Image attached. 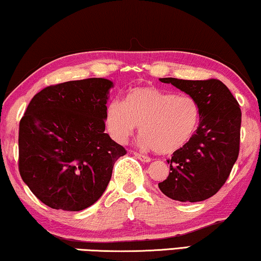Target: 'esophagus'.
I'll return each mask as SVG.
<instances>
[{"instance_id": "34e87169", "label": "esophagus", "mask_w": 261, "mask_h": 261, "mask_svg": "<svg viewBox=\"0 0 261 261\" xmlns=\"http://www.w3.org/2000/svg\"><path fill=\"white\" fill-rule=\"evenodd\" d=\"M134 154H135V157H137L139 159V161L145 162V163H150L151 162V158L149 157V155H145V154L139 153V152H134Z\"/></svg>"}]
</instances>
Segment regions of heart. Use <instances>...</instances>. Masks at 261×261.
<instances>
[{
	"label": "heart",
	"mask_w": 261,
	"mask_h": 261,
	"mask_svg": "<svg viewBox=\"0 0 261 261\" xmlns=\"http://www.w3.org/2000/svg\"><path fill=\"white\" fill-rule=\"evenodd\" d=\"M200 120V107L194 97L176 95L155 88H138L124 103L109 104L106 124L109 134L125 143L139 127L143 146L159 153H172L193 137Z\"/></svg>",
	"instance_id": "1"
}]
</instances>
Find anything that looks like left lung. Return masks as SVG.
<instances>
[{
    "instance_id": "left-lung-1",
    "label": "left lung",
    "mask_w": 261,
    "mask_h": 261,
    "mask_svg": "<svg viewBox=\"0 0 261 261\" xmlns=\"http://www.w3.org/2000/svg\"><path fill=\"white\" fill-rule=\"evenodd\" d=\"M194 97L200 107L193 137L169 159L168 178L158 186L173 200L203 201L215 196L230 176L239 155L242 110L223 82L161 79Z\"/></svg>"
}]
</instances>
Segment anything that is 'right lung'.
I'll return each mask as SVG.
<instances>
[{
    "instance_id": "right-lung-1",
    "label": "right lung",
    "mask_w": 261,
    "mask_h": 261,
    "mask_svg": "<svg viewBox=\"0 0 261 261\" xmlns=\"http://www.w3.org/2000/svg\"><path fill=\"white\" fill-rule=\"evenodd\" d=\"M112 82L87 79L49 85L30 100L18 130V171L42 203L81 211L96 203L126 154L106 130Z\"/></svg>"
}]
</instances>
